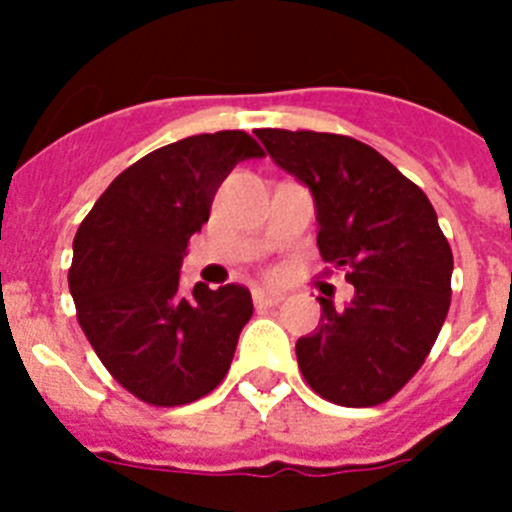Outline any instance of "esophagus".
I'll use <instances>...</instances> for the list:
<instances>
[{
  "label": "esophagus",
  "instance_id": "1",
  "mask_svg": "<svg viewBox=\"0 0 512 512\" xmlns=\"http://www.w3.org/2000/svg\"><path fill=\"white\" fill-rule=\"evenodd\" d=\"M282 295H274V292H264V289H256L253 292V305L256 307H277L282 302Z\"/></svg>",
  "mask_w": 512,
  "mask_h": 512
}]
</instances>
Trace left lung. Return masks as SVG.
<instances>
[{
    "mask_svg": "<svg viewBox=\"0 0 512 512\" xmlns=\"http://www.w3.org/2000/svg\"><path fill=\"white\" fill-rule=\"evenodd\" d=\"M318 207L323 261L346 271L354 300L323 315L295 346L297 364L323 400L374 408L415 377L451 305L454 256L418 184L361 140L312 130H256Z\"/></svg>",
    "mask_w": 512,
    "mask_h": 512,
    "instance_id": "obj_1",
    "label": "left lung"
}]
</instances>
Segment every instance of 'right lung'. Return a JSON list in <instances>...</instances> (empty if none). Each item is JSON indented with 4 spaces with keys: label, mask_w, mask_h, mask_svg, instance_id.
I'll return each mask as SVG.
<instances>
[{
    "label": "right lung",
    "mask_w": 512,
    "mask_h": 512,
    "mask_svg": "<svg viewBox=\"0 0 512 512\" xmlns=\"http://www.w3.org/2000/svg\"><path fill=\"white\" fill-rule=\"evenodd\" d=\"M264 156L243 130L176 140L122 171L81 220L69 289L84 336L120 387L156 408L210 395L251 320L241 284L179 287L187 243L238 161Z\"/></svg>",
    "instance_id": "obj_1"
}]
</instances>
